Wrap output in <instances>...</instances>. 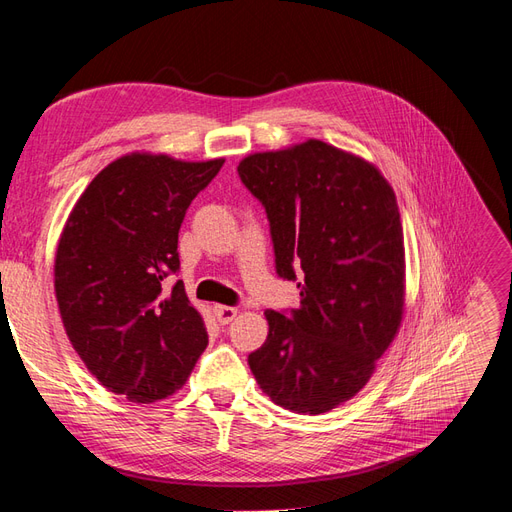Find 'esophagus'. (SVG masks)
<instances>
[{
  "instance_id": "1",
  "label": "esophagus",
  "mask_w": 512,
  "mask_h": 512,
  "mask_svg": "<svg viewBox=\"0 0 512 512\" xmlns=\"http://www.w3.org/2000/svg\"><path fill=\"white\" fill-rule=\"evenodd\" d=\"M214 316L220 324H229L235 316H238V309L227 307V305H214Z\"/></svg>"
}]
</instances>
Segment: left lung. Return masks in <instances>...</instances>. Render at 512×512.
Listing matches in <instances>:
<instances>
[{
  "label": "left lung",
  "mask_w": 512,
  "mask_h": 512,
  "mask_svg": "<svg viewBox=\"0 0 512 512\" xmlns=\"http://www.w3.org/2000/svg\"><path fill=\"white\" fill-rule=\"evenodd\" d=\"M238 175L266 209L274 270L300 287L298 309L266 311L248 365L274 404L326 413L368 383L402 320L396 194L372 164L320 140L248 155Z\"/></svg>",
  "instance_id": "8db88e82"
}]
</instances>
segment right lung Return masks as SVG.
<instances>
[{
    "mask_svg": "<svg viewBox=\"0 0 512 512\" xmlns=\"http://www.w3.org/2000/svg\"><path fill=\"white\" fill-rule=\"evenodd\" d=\"M225 160L125 155L88 183L62 231L56 298L77 355L131 402L162 400L188 381L207 333L183 290L179 227Z\"/></svg>",
    "mask_w": 512,
    "mask_h": 512,
    "instance_id": "1",
    "label": "right lung"
}]
</instances>
